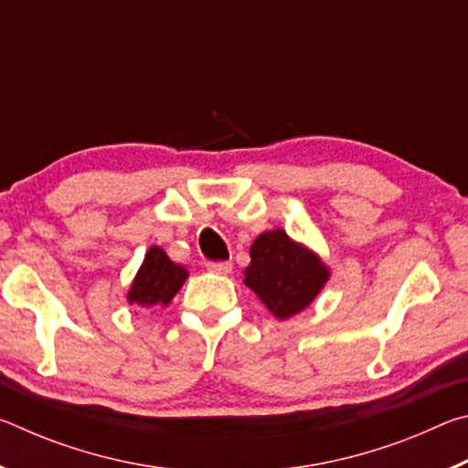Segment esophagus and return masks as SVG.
Instances as JSON below:
<instances>
[{"label":"esophagus","mask_w":468,"mask_h":468,"mask_svg":"<svg viewBox=\"0 0 468 468\" xmlns=\"http://www.w3.org/2000/svg\"><path fill=\"white\" fill-rule=\"evenodd\" d=\"M206 268H208L210 272L225 276V274H231L233 264L231 262H208V264H206Z\"/></svg>","instance_id":"1"}]
</instances>
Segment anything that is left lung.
Returning a JSON list of instances; mask_svg holds the SVG:
<instances>
[{
    "instance_id": "left-lung-1",
    "label": "left lung",
    "mask_w": 468,
    "mask_h": 468,
    "mask_svg": "<svg viewBox=\"0 0 468 468\" xmlns=\"http://www.w3.org/2000/svg\"><path fill=\"white\" fill-rule=\"evenodd\" d=\"M250 258L243 282L279 320L303 312L330 279L318 253L292 241L282 229L258 235Z\"/></svg>"
}]
</instances>
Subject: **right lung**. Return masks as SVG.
<instances>
[{
    "label": "right lung",
    "mask_w": 468,
    "mask_h": 468,
    "mask_svg": "<svg viewBox=\"0 0 468 468\" xmlns=\"http://www.w3.org/2000/svg\"><path fill=\"white\" fill-rule=\"evenodd\" d=\"M186 279V268L171 262L165 250L153 245L146 251L144 262H142L136 279H133L128 291V301L140 307H165L171 303V299L184 287Z\"/></svg>",
    "instance_id": "right-lung-1"
}]
</instances>
